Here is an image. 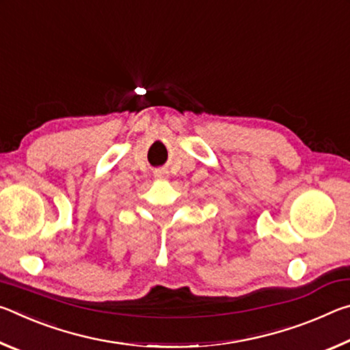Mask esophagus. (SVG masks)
<instances>
[{
	"instance_id": "obj_1",
	"label": "esophagus",
	"mask_w": 350,
	"mask_h": 350,
	"mask_svg": "<svg viewBox=\"0 0 350 350\" xmlns=\"http://www.w3.org/2000/svg\"><path fill=\"white\" fill-rule=\"evenodd\" d=\"M156 176L159 177V179H165V177H167V174L165 173H156Z\"/></svg>"
}]
</instances>
